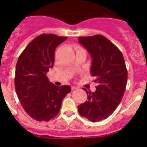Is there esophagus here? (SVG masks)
<instances>
[{"label": "esophagus", "mask_w": 147, "mask_h": 147, "mask_svg": "<svg viewBox=\"0 0 147 147\" xmlns=\"http://www.w3.org/2000/svg\"><path fill=\"white\" fill-rule=\"evenodd\" d=\"M71 89H72V90H77V89H78V87H75V86H72V87H71Z\"/></svg>", "instance_id": "1"}]
</instances>
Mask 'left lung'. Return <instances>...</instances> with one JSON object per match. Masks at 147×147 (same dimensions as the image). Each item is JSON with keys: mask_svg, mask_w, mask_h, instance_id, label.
Listing matches in <instances>:
<instances>
[{"mask_svg": "<svg viewBox=\"0 0 147 147\" xmlns=\"http://www.w3.org/2000/svg\"><path fill=\"white\" fill-rule=\"evenodd\" d=\"M92 57L90 72L97 82L96 91L89 92L87 100L78 107L82 117L92 122L109 117L119 105L127 82V70L122 53L111 41L101 35L79 37Z\"/></svg>", "mask_w": 147, "mask_h": 147, "instance_id": "1", "label": "left lung"}]
</instances>
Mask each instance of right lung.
<instances>
[{"label":"right lung","mask_w":147,"mask_h":147,"mask_svg":"<svg viewBox=\"0 0 147 147\" xmlns=\"http://www.w3.org/2000/svg\"><path fill=\"white\" fill-rule=\"evenodd\" d=\"M67 37L41 34L19 56L16 67L15 88L26 113L37 121H49L60 112L62 102L70 92L69 85L50 82L47 72L53 67L55 50Z\"/></svg>","instance_id":"1"}]
</instances>
